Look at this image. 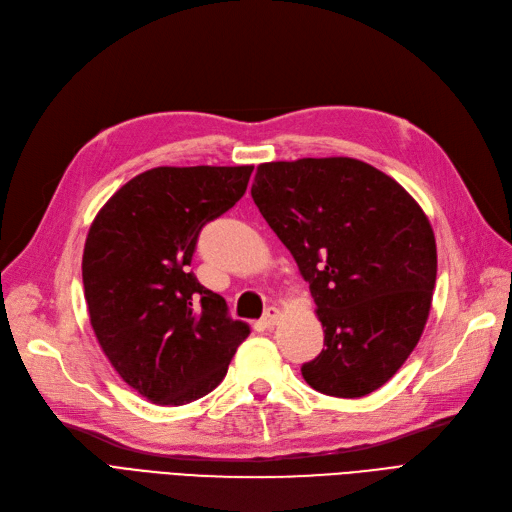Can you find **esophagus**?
<instances>
[{"mask_svg":"<svg viewBox=\"0 0 512 512\" xmlns=\"http://www.w3.org/2000/svg\"><path fill=\"white\" fill-rule=\"evenodd\" d=\"M279 320H281V313H279V309L269 307L267 311H264V315H262V326H264V328H273Z\"/></svg>","mask_w":512,"mask_h":512,"instance_id":"obj_1","label":"esophagus"}]
</instances>
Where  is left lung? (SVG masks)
I'll return each mask as SVG.
<instances>
[{"mask_svg": "<svg viewBox=\"0 0 512 512\" xmlns=\"http://www.w3.org/2000/svg\"><path fill=\"white\" fill-rule=\"evenodd\" d=\"M252 199L309 281L322 354L313 390L362 398L390 381L428 322L436 241L424 209L390 175L347 156L262 163Z\"/></svg>", "mask_w": 512, "mask_h": 512, "instance_id": "obj_1", "label": "left lung"}]
</instances>
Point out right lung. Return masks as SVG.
Masks as SVG:
<instances>
[{
  "label": "right lung",
  "mask_w": 512,
  "mask_h": 512,
  "mask_svg": "<svg viewBox=\"0 0 512 512\" xmlns=\"http://www.w3.org/2000/svg\"><path fill=\"white\" fill-rule=\"evenodd\" d=\"M252 165L156 167L135 175L95 216L82 256L95 337L116 373L163 407L224 379L250 326L188 267L201 228L248 188Z\"/></svg>",
  "instance_id": "obj_1"
}]
</instances>
